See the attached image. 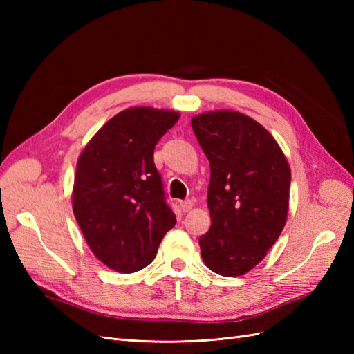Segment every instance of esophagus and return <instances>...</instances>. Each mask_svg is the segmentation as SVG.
Masks as SVG:
<instances>
[{"label": "esophagus", "mask_w": 354, "mask_h": 354, "mask_svg": "<svg viewBox=\"0 0 354 354\" xmlns=\"http://www.w3.org/2000/svg\"><path fill=\"white\" fill-rule=\"evenodd\" d=\"M193 208V201H190V199H187V201H183L181 202V209L184 213H187V212H190V209Z\"/></svg>", "instance_id": "obj_1"}]
</instances>
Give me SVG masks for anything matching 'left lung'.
Instances as JSON below:
<instances>
[{
  "label": "left lung",
  "mask_w": 354,
  "mask_h": 354,
  "mask_svg": "<svg viewBox=\"0 0 354 354\" xmlns=\"http://www.w3.org/2000/svg\"><path fill=\"white\" fill-rule=\"evenodd\" d=\"M192 127L212 169L202 260L219 275H243L266 257L288 221L289 162L272 135L242 112H202Z\"/></svg>",
  "instance_id": "obj_1"
}]
</instances>
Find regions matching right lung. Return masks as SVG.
<instances>
[{
	"label": "right lung",
	"instance_id": "1",
	"mask_svg": "<svg viewBox=\"0 0 354 354\" xmlns=\"http://www.w3.org/2000/svg\"><path fill=\"white\" fill-rule=\"evenodd\" d=\"M179 112L133 106L118 112L89 140L77 160L73 213L89 250L115 272L153 261L176 217L165 204L153 162L156 142Z\"/></svg>",
	"mask_w": 354,
	"mask_h": 354
}]
</instances>
